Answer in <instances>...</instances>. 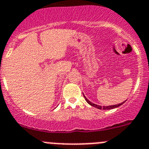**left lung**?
Returning <instances> with one entry per match:
<instances>
[{"label": "left lung", "instance_id": "8db88e82", "mask_svg": "<svg viewBox=\"0 0 149 149\" xmlns=\"http://www.w3.org/2000/svg\"><path fill=\"white\" fill-rule=\"evenodd\" d=\"M83 95H84V94H83ZM84 98H85L86 101H87V102L90 105H91L92 107H94L98 108V109H114V108H116V107H120V105H122V104H123V103L126 101H125L124 102H122V103H120V104H116V105H112V106H107V107H101V106H98V105H96V104H93V103L90 102V101H89V100L87 99V98H86L85 96H84Z\"/></svg>", "mask_w": 149, "mask_h": 149}]
</instances>
